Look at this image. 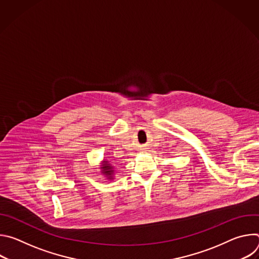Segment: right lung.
I'll list each match as a JSON object with an SVG mask.
<instances>
[{
	"label": "right lung",
	"mask_w": 259,
	"mask_h": 259,
	"mask_svg": "<svg viewBox=\"0 0 259 259\" xmlns=\"http://www.w3.org/2000/svg\"><path fill=\"white\" fill-rule=\"evenodd\" d=\"M105 164L103 165V167H101L102 169H103V172L106 174V175H112V173H113V170H112V166H110L107 162H104ZM110 177V176H109Z\"/></svg>",
	"instance_id": "obj_1"
}]
</instances>
